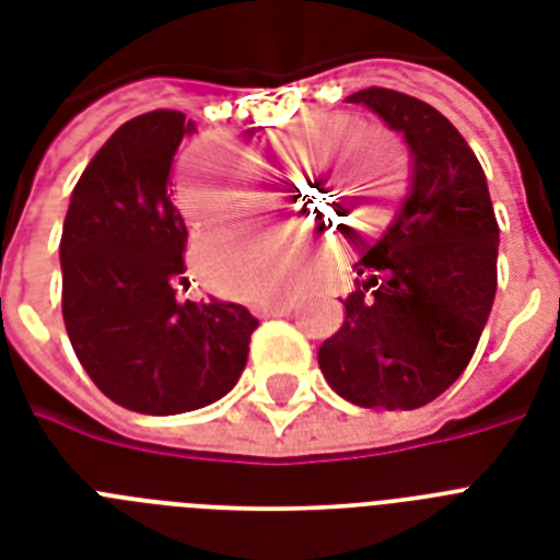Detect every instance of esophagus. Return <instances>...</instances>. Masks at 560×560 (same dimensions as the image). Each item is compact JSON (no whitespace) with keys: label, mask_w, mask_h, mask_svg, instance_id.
I'll return each instance as SVG.
<instances>
[{"label":"esophagus","mask_w":560,"mask_h":560,"mask_svg":"<svg viewBox=\"0 0 560 560\" xmlns=\"http://www.w3.org/2000/svg\"><path fill=\"white\" fill-rule=\"evenodd\" d=\"M296 305V299H279V302H261V305H255V314L258 316H281L290 314Z\"/></svg>","instance_id":"34e87169"}]
</instances>
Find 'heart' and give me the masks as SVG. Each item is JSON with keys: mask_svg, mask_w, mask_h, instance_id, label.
Here are the masks:
<instances>
[{"mask_svg": "<svg viewBox=\"0 0 560 560\" xmlns=\"http://www.w3.org/2000/svg\"><path fill=\"white\" fill-rule=\"evenodd\" d=\"M354 130L349 116L337 113H316V116L296 118L293 125L281 127L270 144L267 162L270 165H305L325 147L329 148L319 161L307 165L311 171H331L323 186H328L331 197L351 211L354 229L363 235H377L389 226L404 197V186L398 177H386L383 168L369 165L366 160H348L360 153L366 144L360 139H343ZM338 144L334 145L332 142ZM348 161L349 166L345 164ZM347 166L346 170L341 165ZM307 191V186H305ZM258 200V171L244 153L220 139H200L194 142L177 171V206L197 226H223L232 220L244 218ZM279 244L272 241H223L211 237L202 244V267L214 284L235 293H253L270 281L272 270L279 267Z\"/></svg>", "mask_w": 560, "mask_h": 560, "instance_id": "b5f03b06", "label": "heart"}]
</instances>
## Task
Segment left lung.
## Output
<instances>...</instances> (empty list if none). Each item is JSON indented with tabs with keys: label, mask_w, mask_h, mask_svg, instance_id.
<instances>
[{
	"label": "left lung",
	"mask_w": 560,
	"mask_h": 560,
	"mask_svg": "<svg viewBox=\"0 0 560 560\" xmlns=\"http://www.w3.org/2000/svg\"><path fill=\"white\" fill-rule=\"evenodd\" d=\"M404 136L412 186L398 218L363 253L346 319L319 346L337 395L366 409H418L477 351L497 293V226L482 165L424 101L369 86L349 95Z\"/></svg>",
	"instance_id": "obj_1"
}]
</instances>
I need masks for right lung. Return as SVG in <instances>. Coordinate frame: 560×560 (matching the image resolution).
<instances>
[{"instance_id": "1", "label": "right lung", "mask_w": 560, "mask_h": 560, "mask_svg": "<svg viewBox=\"0 0 560 560\" xmlns=\"http://www.w3.org/2000/svg\"><path fill=\"white\" fill-rule=\"evenodd\" d=\"M194 125L177 109L130 118L72 191L63 220V323L81 366L109 400L177 416L237 383L258 328L235 302H179L186 220L171 162Z\"/></svg>"}]
</instances>
